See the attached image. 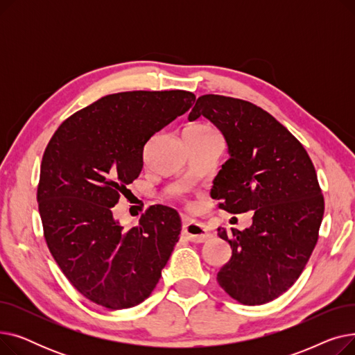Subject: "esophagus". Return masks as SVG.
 I'll use <instances>...</instances> for the list:
<instances>
[{"mask_svg": "<svg viewBox=\"0 0 355 355\" xmlns=\"http://www.w3.org/2000/svg\"><path fill=\"white\" fill-rule=\"evenodd\" d=\"M182 232L187 236V239L190 241H194V243H202V241H206L211 237L210 230L197 221H185L182 225Z\"/></svg>", "mask_w": 355, "mask_h": 355, "instance_id": "obj_1", "label": "esophagus"}]
</instances>
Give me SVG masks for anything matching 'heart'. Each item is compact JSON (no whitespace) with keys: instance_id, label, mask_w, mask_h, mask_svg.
I'll list each match as a JSON object with an SVG mask.
<instances>
[{"instance_id":"1","label":"heart","mask_w":355,"mask_h":355,"mask_svg":"<svg viewBox=\"0 0 355 355\" xmlns=\"http://www.w3.org/2000/svg\"><path fill=\"white\" fill-rule=\"evenodd\" d=\"M210 132H214V130L209 125H204V123H196L185 129V134H190V135H202V134H210Z\"/></svg>"}]
</instances>
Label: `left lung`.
Segmentation results:
<instances>
[{"label":"left lung","instance_id":"1","mask_svg":"<svg viewBox=\"0 0 355 355\" xmlns=\"http://www.w3.org/2000/svg\"><path fill=\"white\" fill-rule=\"evenodd\" d=\"M200 116L221 130L229 148L211 197L232 214L253 210L249 229H217L232 248L217 282L240 304H266L296 282L318 241L324 196L315 166L281 122L248 101L202 95L189 119Z\"/></svg>","mask_w":355,"mask_h":355}]
</instances>
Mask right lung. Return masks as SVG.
Wrapping results in <instances>:
<instances>
[{"label": "right lung", "mask_w": 355, "mask_h": 355, "mask_svg": "<svg viewBox=\"0 0 355 355\" xmlns=\"http://www.w3.org/2000/svg\"><path fill=\"white\" fill-rule=\"evenodd\" d=\"M194 101L187 90L114 93L67 118L47 144L37 189L44 239L89 301L126 309L157 286L180 239L178 213L158 204L125 229L112 207L138 178L145 144Z\"/></svg>", "instance_id": "1"}]
</instances>
